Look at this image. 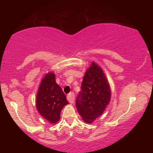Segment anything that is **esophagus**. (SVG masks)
<instances>
[{
	"mask_svg": "<svg viewBox=\"0 0 153 153\" xmlns=\"http://www.w3.org/2000/svg\"><path fill=\"white\" fill-rule=\"evenodd\" d=\"M67 100L70 103H74L75 101V95L74 92H70L67 94Z\"/></svg>",
	"mask_w": 153,
	"mask_h": 153,
	"instance_id": "esophagus-1",
	"label": "esophagus"
}]
</instances>
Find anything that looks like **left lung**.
I'll return each mask as SVG.
<instances>
[{
    "label": "left lung",
    "mask_w": 153,
    "mask_h": 153,
    "mask_svg": "<svg viewBox=\"0 0 153 153\" xmlns=\"http://www.w3.org/2000/svg\"><path fill=\"white\" fill-rule=\"evenodd\" d=\"M111 90L105 74L92 63L85 74L76 106L83 120L90 123L102 114L110 101Z\"/></svg>",
    "instance_id": "1"
}]
</instances>
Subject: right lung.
<instances>
[{
  "label": "right lung",
  "mask_w": 153,
  "mask_h": 153,
  "mask_svg": "<svg viewBox=\"0 0 153 153\" xmlns=\"http://www.w3.org/2000/svg\"><path fill=\"white\" fill-rule=\"evenodd\" d=\"M68 103L61 88L56 83L55 74H46L41 82L36 98L38 112L49 122L55 123L60 119L62 108Z\"/></svg>",
  "instance_id": "1"
}]
</instances>
